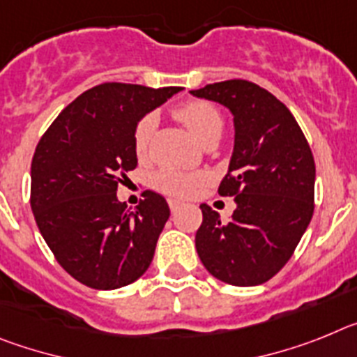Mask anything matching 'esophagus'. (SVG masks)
Here are the masks:
<instances>
[{
  "instance_id": "1",
  "label": "esophagus",
  "mask_w": 357,
  "mask_h": 357,
  "mask_svg": "<svg viewBox=\"0 0 357 357\" xmlns=\"http://www.w3.org/2000/svg\"><path fill=\"white\" fill-rule=\"evenodd\" d=\"M169 206H170V212H178L181 208V203L176 199H169Z\"/></svg>"
}]
</instances>
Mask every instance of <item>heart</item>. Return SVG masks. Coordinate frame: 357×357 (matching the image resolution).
Returning a JSON list of instances; mask_svg holds the SVG:
<instances>
[{
  "mask_svg": "<svg viewBox=\"0 0 357 357\" xmlns=\"http://www.w3.org/2000/svg\"><path fill=\"white\" fill-rule=\"evenodd\" d=\"M174 114L185 123L192 136L201 144L212 136H221L222 116L215 105L204 100H188L176 107ZM156 127V114L149 113L138 122L135 129V153L138 158H145L149 154V145ZM204 181L203 174L197 172H178V170H160L153 176V187L156 190L176 197L190 196L192 190L199 187Z\"/></svg>",
  "mask_w": 357,
  "mask_h": 357,
  "instance_id": "heart-1",
  "label": "heart"
}]
</instances>
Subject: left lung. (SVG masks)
I'll return each instance as SVG.
<instances>
[{
    "instance_id": "obj_1",
    "label": "left lung",
    "mask_w": 357,
    "mask_h": 357,
    "mask_svg": "<svg viewBox=\"0 0 357 357\" xmlns=\"http://www.w3.org/2000/svg\"><path fill=\"white\" fill-rule=\"evenodd\" d=\"M234 114L235 140L221 196L235 197L230 221L201 204L196 250L210 275L231 286L275 277L314 212V158L291 111L264 88L225 80L190 91Z\"/></svg>"
}]
</instances>
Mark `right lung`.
Listing matches in <instances>:
<instances>
[{
	"label": "right lung",
	"instance_id": "obj_1",
	"mask_svg": "<svg viewBox=\"0 0 357 357\" xmlns=\"http://www.w3.org/2000/svg\"><path fill=\"white\" fill-rule=\"evenodd\" d=\"M178 91L95 86L64 107L37 144L30 172L33 217L59 264L84 286H129L153 262L169 204L145 190L131 210L116 188L138 165L132 142L138 122Z\"/></svg>",
	"mask_w": 357,
	"mask_h": 357
}]
</instances>
